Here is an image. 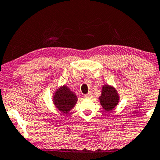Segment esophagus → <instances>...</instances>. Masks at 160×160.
<instances>
[{
    "label": "esophagus",
    "instance_id": "obj_1",
    "mask_svg": "<svg viewBox=\"0 0 160 160\" xmlns=\"http://www.w3.org/2000/svg\"><path fill=\"white\" fill-rule=\"evenodd\" d=\"M85 97L87 98V99H90V98L92 97V93L90 92H89L85 95Z\"/></svg>",
    "mask_w": 160,
    "mask_h": 160
}]
</instances>
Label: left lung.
<instances>
[{
    "label": "left lung",
    "instance_id": "8db88e82",
    "mask_svg": "<svg viewBox=\"0 0 160 160\" xmlns=\"http://www.w3.org/2000/svg\"><path fill=\"white\" fill-rule=\"evenodd\" d=\"M100 103L107 111L112 110L119 101L118 94L114 88L110 85H104L102 89V94L99 96Z\"/></svg>",
    "mask_w": 160,
    "mask_h": 160
}]
</instances>
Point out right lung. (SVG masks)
<instances>
[{"label": "right lung", "mask_w": 160, "mask_h": 160, "mask_svg": "<svg viewBox=\"0 0 160 160\" xmlns=\"http://www.w3.org/2000/svg\"><path fill=\"white\" fill-rule=\"evenodd\" d=\"M76 96L68 88V87L63 86L56 92L53 97V102L58 110L64 113L70 111L77 102Z\"/></svg>", "instance_id": "1"}]
</instances>
